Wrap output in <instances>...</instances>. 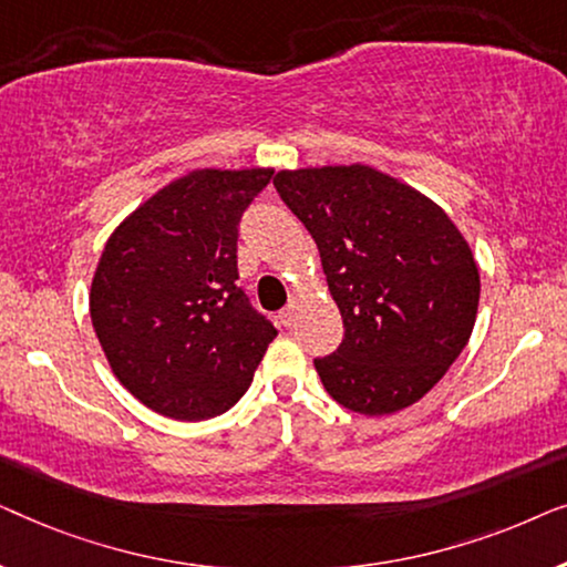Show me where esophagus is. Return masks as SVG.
Listing matches in <instances>:
<instances>
[{"mask_svg":"<svg viewBox=\"0 0 567 567\" xmlns=\"http://www.w3.org/2000/svg\"><path fill=\"white\" fill-rule=\"evenodd\" d=\"M293 312H297V309H293V305L284 307L281 312H278V320H281L284 328H291V324H293Z\"/></svg>","mask_w":567,"mask_h":567,"instance_id":"34e87169","label":"esophagus"}]
</instances>
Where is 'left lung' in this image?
Masks as SVG:
<instances>
[{"mask_svg": "<svg viewBox=\"0 0 567 567\" xmlns=\"http://www.w3.org/2000/svg\"><path fill=\"white\" fill-rule=\"evenodd\" d=\"M274 185L317 243L343 317V343L315 359L324 390L361 415L413 405L475 328L467 239L431 198L367 165L281 169Z\"/></svg>", "mask_w": 567, "mask_h": 567, "instance_id": "1", "label": "left lung"}]
</instances>
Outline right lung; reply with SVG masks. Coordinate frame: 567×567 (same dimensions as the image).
<instances>
[{
  "instance_id": "1",
  "label": "right lung",
  "mask_w": 567,
  "mask_h": 567,
  "mask_svg": "<svg viewBox=\"0 0 567 567\" xmlns=\"http://www.w3.org/2000/svg\"><path fill=\"white\" fill-rule=\"evenodd\" d=\"M274 169H196L107 239L90 317L118 382L154 413L206 421L235 405L278 336L237 286L245 208Z\"/></svg>"
}]
</instances>
